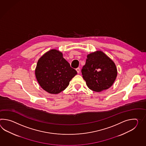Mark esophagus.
Returning <instances> with one entry per match:
<instances>
[{
    "label": "esophagus",
    "mask_w": 146,
    "mask_h": 146,
    "mask_svg": "<svg viewBox=\"0 0 146 146\" xmlns=\"http://www.w3.org/2000/svg\"><path fill=\"white\" fill-rule=\"evenodd\" d=\"M76 71L78 72V73H79L80 72V68H76Z\"/></svg>",
    "instance_id": "1"
}]
</instances>
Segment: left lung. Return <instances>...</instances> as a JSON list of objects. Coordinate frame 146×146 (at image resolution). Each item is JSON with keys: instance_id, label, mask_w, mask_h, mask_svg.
I'll list each match as a JSON object with an SVG mask.
<instances>
[{"instance_id": "1", "label": "left lung", "mask_w": 146, "mask_h": 146, "mask_svg": "<svg viewBox=\"0 0 146 146\" xmlns=\"http://www.w3.org/2000/svg\"><path fill=\"white\" fill-rule=\"evenodd\" d=\"M81 72L88 88L98 92L110 88L117 75L115 64L101 51L87 55Z\"/></svg>"}]
</instances>
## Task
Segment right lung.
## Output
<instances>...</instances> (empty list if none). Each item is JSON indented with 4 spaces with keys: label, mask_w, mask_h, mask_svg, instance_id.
I'll return each mask as SVG.
<instances>
[{
    "label": "right lung",
    "mask_w": 146,
    "mask_h": 146,
    "mask_svg": "<svg viewBox=\"0 0 146 146\" xmlns=\"http://www.w3.org/2000/svg\"><path fill=\"white\" fill-rule=\"evenodd\" d=\"M35 74L42 88L50 94H57L68 86L77 72L63 58L62 52L52 49L39 58Z\"/></svg>",
    "instance_id": "obj_1"
}]
</instances>
